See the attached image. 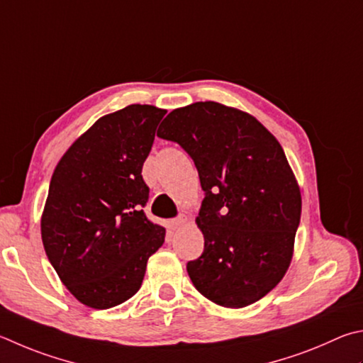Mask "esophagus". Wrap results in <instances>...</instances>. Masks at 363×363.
I'll return each mask as SVG.
<instances>
[{
  "label": "esophagus",
  "instance_id": "1",
  "mask_svg": "<svg viewBox=\"0 0 363 363\" xmlns=\"http://www.w3.org/2000/svg\"><path fill=\"white\" fill-rule=\"evenodd\" d=\"M186 222H187V217L186 216H179V217H176V219H173V220L169 222V227L173 228V230H179L181 227L186 225Z\"/></svg>",
  "mask_w": 363,
  "mask_h": 363
}]
</instances>
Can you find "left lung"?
Returning a JSON list of instances; mask_svg holds the SVG:
<instances>
[{"label": "left lung", "mask_w": 363, "mask_h": 363, "mask_svg": "<svg viewBox=\"0 0 363 363\" xmlns=\"http://www.w3.org/2000/svg\"><path fill=\"white\" fill-rule=\"evenodd\" d=\"M157 136L194 160L204 199L196 291L225 308L259 301L284 278L301 216L298 184L278 140L242 111L199 101L171 111Z\"/></svg>", "instance_id": "8db88e82"}]
</instances>
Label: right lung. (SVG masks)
<instances>
[{
  "label": "right lung",
  "mask_w": 363,
  "mask_h": 363,
  "mask_svg": "<svg viewBox=\"0 0 363 363\" xmlns=\"http://www.w3.org/2000/svg\"><path fill=\"white\" fill-rule=\"evenodd\" d=\"M167 114L130 104L101 117L67 150L52 174L41 235L48 259L68 291L95 309L131 298L164 228L143 208V164Z\"/></svg>",
  "instance_id": "1"
}]
</instances>
